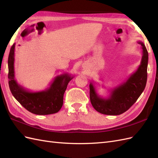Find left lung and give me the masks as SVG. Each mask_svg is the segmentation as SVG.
Masks as SVG:
<instances>
[{
    "label": "left lung",
    "mask_w": 158,
    "mask_h": 158,
    "mask_svg": "<svg viewBox=\"0 0 158 158\" xmlns=\"http://www.w3.org/2000/svg\"><path fill=\"white\" fill-rule=\"evenodd\" d=\"M143 56L138 69L122 84L110 90L107 98H103L97 93L92 82L89 83V98L94 108L97 111L108 115H118L128 110L141 95L145 88L147 79L148 52L144 43Z\"/></svg>",
    "instance_id": "obj_1"
}]
</instances>
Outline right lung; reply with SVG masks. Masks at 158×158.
<instances>
[{"label": "right lung", "instance_id": "add662e5", "mask_svg": "<svg viewBox=\"0 0 158 158\" xmlns=\"http://www.w3.org/2000/svg\"><path fill=\"white\" fill-rule=\"evenodd\" d=\"M14 43L10 49L8 58L9 85L14 98L32 113L45 115L58 113L63 105V97L69 81L73 78L69 73L56 77L49 88L39 92L25 89L15 79Z\"/></svg>", "mask_w": 158, "mask_h": 158}]
</instances>
